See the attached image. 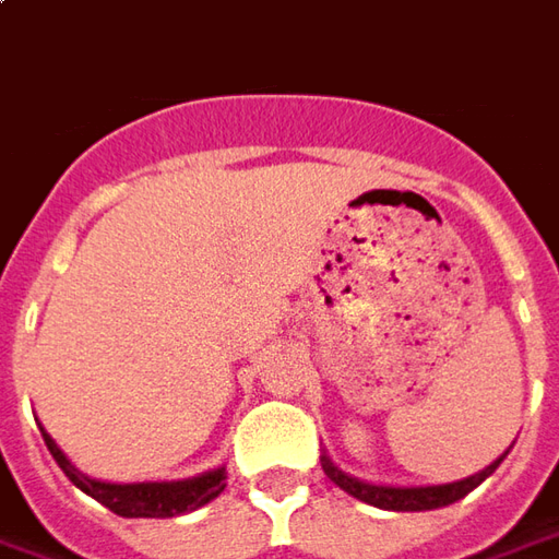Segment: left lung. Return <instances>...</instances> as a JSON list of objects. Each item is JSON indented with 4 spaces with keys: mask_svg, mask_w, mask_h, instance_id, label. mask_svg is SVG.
Returning a JSON list of instances; mask_svg holds the SVG:
<instances>
[{
    "mask_svg": "<svg viewBox=\"0 0 559 559\" xmlns=\"http://www.w3.org/2000/svg\"><path fill=\"white\" fill-rule=\"evenodd\" d=\"M508 455V452H504ZM504 455H498L496 462L486 464L483 471L464 477V480L452 483H437V486H388V483H366L359 477H350L347 471H341L338 464L332 462L323 452V471L329 480L335 483L338 489H344L347 496L359 498L372 508L381 511H433V508H445V504H455L462 501L467 492H474L489 474H496V467L504 462Z\"/></svg>",
    "mask_w": 559,
    "mask_h": 559,
    "instance_id": "left-lung-1",
    "label": "left lung"
}]
</instances>
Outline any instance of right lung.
Returning a JSON list of instances; mask_svg holds the SVG:
<instances>
[{
    "label": "right lung",
    "instance_id": "1",
    "mask_svg": "<svg viewBox=\"0 0 559 559\" xmlns=\"http://www.w3.org/2000/svg\"><path fill=\"white\" fill-rule=\"evenodd\" d=\"M43 440L48 452L55 455V462L63 474L70 477L73 486H79L85 496L100 501L104 508H110L119 516H178L190 514L202 504H209L212 498H218L227 486V464H218L212 471H202L197 477H183V480H147V483H107L95 480L88 474H82L76 464L63 455V449L43 428Z\"/></svg>",
    "mask_w": 559,
    "mask_h": 559
}]
</instances>
